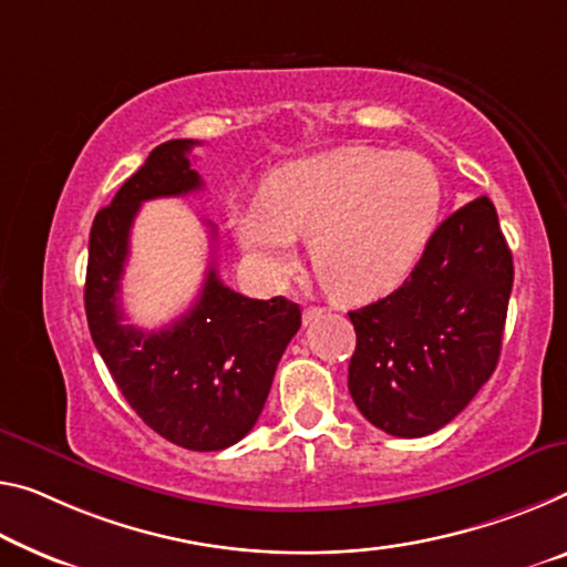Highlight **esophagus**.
<instances>
[{
  "label": "esophagus",
  "instance_id": "obj_1",
  "mask_svg": "<svg viewBox=\"0 0 567 567\" xmlns=\"http://www.w3.org/2000/svg\"><path fill=\"white\" fill-rule=\"evenodd\" d=\"M321 313H324V309H319V307H309V309H303V324H311V321H317Z\"/></svg>",
  "mask_w": 567,
  "mask_h": 567
}]
</instances>
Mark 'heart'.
Returning a JSON list of instances; mask_svg holds the SVG:
<instances>
[{"label": "heart", "instance_id": "b5f03b06", "mask_svg": "<svg viewBox=\"0 0 567 567\" xmlns=\"http://www.w3.org/2000/svg\"><path fill=\"white\" fill-rule=\"evenodd\" d=\"M441 179L413 152L342 146L268 174L260 199L230 205V228L256 266L281 276L296 238L339 301L395 291L431 246L441 217Z\"/></svg>", "mask_w": 567, "mask_h": 567}]
</instances>
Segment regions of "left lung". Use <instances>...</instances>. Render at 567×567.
<instances>
[{"instance_id":"left-lung-1","label":"left lung","mask_w":567,"mask_h":567,"mask_svg":"<svg viewBox=\"0 0 567 567\" xmlns=\"http://www.w3.org/2000/svg\"><path fill=\"white\" fill-rule=\"evenodd\" d=\"M512 250L489 197L449 215L403 286L350 311V395L374 429L421 439L472 403L499 362Z\"/></svg>"}]
</instances>
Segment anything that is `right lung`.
Returning <instances> with one entry per match:
<instances>
[{"label":"right lung","instance_id":"add662e5","mask_svg":"<svg viewBox=\"0 0 567 567\" xmlns=\"http://www.w3.org/2000/svg\"><path fill=\"white\" fill-rule=\"evenodd\" d=\"M197 144L172 138L156 146L95 215L85 317L113 382L152 431L182 449L220 451L256 425L301 309L284 296L260 301L235 293L210 266L195 307L174 324L159 332L124 324L121 276L134 217L146 199L203 189L187 156Z\"/></svg>","mask_w":567,"mask_h":567}]
</instances>
